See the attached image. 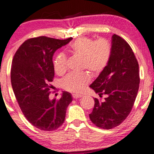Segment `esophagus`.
Instances as JSON below:
<instances>
[{
    "instance_id": "esophagus-1",
    "label": "esophagus",
    "mask_w": 154,
    "mask_h": 154,
    "mask_svg": "<svg viewBox=\"0 0 154 154\" xmlns=\"http://www.w3.org/2000/svg\"><path fill=\"white\" fill-rule=\"evenodd\" d=\"M81 95H77V94H73V99H79L80 97H81Z\"/></svg>"
}]
</instances>
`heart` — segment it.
Returning <instances> with one entry per match:
<instances>
[{
    "mask_svg": "<svg viewBox=\"0 0 154 154\" xmlns=\"http://www.w3.org/2000/svg\"><path fill=\"white\" fill-rule=\"evenodd\" d=\"M73 55L82 59L81 69L90 71L93 75H100L108 66L111 57L112 48L106 39L94 40L89 37H81L69 46ZM55 72L62 75L67 69V59L62 52L58 53L53 60ZM90 81V75L86 72L71 73L62 81V86L67 91L74 94L81 93Z\"/></svg>",
    "mask_w": 154,
    "mask_h": 154,
    "instance_id": "obj_1",
    "label": "heart"
}]
</instances>
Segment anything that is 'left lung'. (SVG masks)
<instances>
[{"instance_id":"obj_1","label":"left lung","mask_w":154,"mask_h":154,"mask_svg":"<svg viewBox=\"0 0 154 154\" xmlns=\"http://www.w3.org/2000/svg\"><path fill=\"white\" fill-rule=\"evenodd\" d=\"M112 53L108 66L90 88L102 97L94 98L90 119L97 127L110 130L121 124L133 107L140 86L139 64L129 44L113 34Z\"/></svg>"}]
</instances>
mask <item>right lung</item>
<instances>
[{
	"label": "right lung",
	"instance_id": "obj_1",
	"mask_svg": "<svg viewBox=\"0 0 154 154\" xmlns=\"http://www.w3.org/2000/svg\"><path fill=\"white\" fill-rule=\"evenodd\" d=\"M71 40L32 38L25 41L14 55L10 72L12 89L23 114L38 129L52 131L60 128L72 102L67 92H63L58 100L49 99L54 76L52 57Z\"/></svg>",
	"mask_w": 154,
	"mask_h": 154
}]
</instances>
